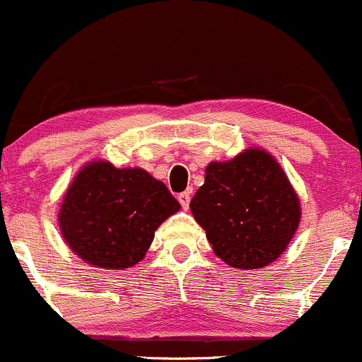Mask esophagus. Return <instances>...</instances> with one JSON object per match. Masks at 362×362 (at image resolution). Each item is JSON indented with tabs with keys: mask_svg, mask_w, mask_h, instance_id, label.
<instances>
[{
	"mask_svg": "<svg viewBox=\"0 0 362 362\" xmlns=\"http://www.w3.org/2000/svg\"><path fill=\"white\" fill-rule=\"evenodd\" d=\"M189 198H192V197H189L188 192H182V193H180V195H177V200H180L181 207L185 209V211L189 207Z\"/></svg>",
	"mask_w": 362,
	"mask_h": 362,
	"instance_id": "34e87169",
	"label": "esophagus"
}]
</instances>
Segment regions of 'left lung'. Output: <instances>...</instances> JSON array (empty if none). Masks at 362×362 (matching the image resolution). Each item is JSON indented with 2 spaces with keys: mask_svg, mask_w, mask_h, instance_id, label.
<instances>
[{
  "mask_svg": "<svg viewBox=\"0 0 362 362\" xmlns=\"http://www.w3.org/2000/svg\"><path fill=\"white\" fill-rule=\"evenodd\" d=\"M189 209L217 257L236 269H260L278 259L300 221L288 177L257 148L211 162Z\"/></svg>",
  "mask_w": 362,
  "mask_h": 362,
  "instance_id": "left-lung-1",
  "label": "left lung"
}]
</instances>
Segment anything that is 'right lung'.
Wrapping results in <instances>:
<instances>
[{
	"instance_id": "1",
	"label": "right lung",
	"mask_w": 362,
	"mask_h": 362,
	"mask_svg": "<svg viewBox=\"0 0 362 362\" xmlns=\"http://www.w3.org/2000/svg\"><path fill=\"white\" fill-rule=\"evenodd\" d=\"M177 211L180 202L146 170L91 162L65 193L58 223L81 259L102 269H124L145 257L155 229Z\"/></svg>"
}]
</instances>
